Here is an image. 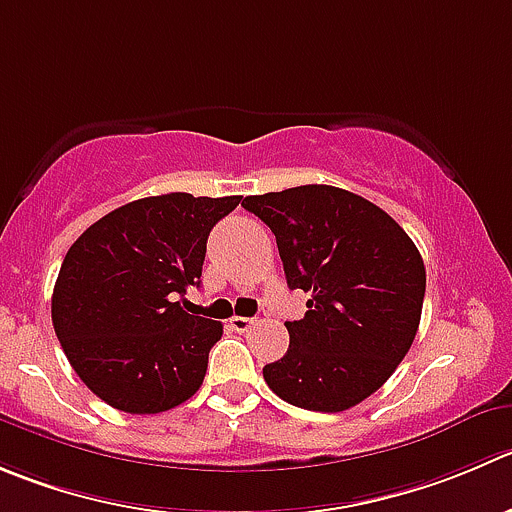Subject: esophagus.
Returning a JSON list of instances; mask_svg holds the SVG:
<instances>
[{
    "mask_svg": "<svg viewBox=\"0 0 512 512\" xmlns=\"http://www.w3.org/2000/svg\"><path fill=\"white\" fill-rule=\"evenodd\" d=\"M252 325H255V320H252V317H240V315H235L230 320V327L232 330H237V332H247V330H252Z\"/></svg>",
    "mask_w": 512,
    "mask_h": 512,
    "instance_id": "34e87169",
    "label": "esophagus"
}]
</instances>
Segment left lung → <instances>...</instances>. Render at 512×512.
<instances>
[{"mask_svg":"<svg viewBox=\"0 0 512 512\" xmlns=\"http://www.w3.org/2000/svg\"><path fill=\"white\" fill-rule=\"evenodd\" d=\"M242 207L275 232L290 290L310 292L290 347L262 367L272 393L342 413L382 388L420 325L425 265L385 210L330 185L252 195Z\"/></svg>","mask_w":512,"mask_h":512,"instance_id":"1","label":"left lung"}]
</instances>
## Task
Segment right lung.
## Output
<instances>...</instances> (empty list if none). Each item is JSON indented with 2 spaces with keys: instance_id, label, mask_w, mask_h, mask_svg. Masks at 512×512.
I'll return each mask as SVG.
<instances>
[{
  "instance_id": "add662e5",
  "label": "right lung",
  "mask_w": 512,
  "mask_h": 512,
  "mask_svg": "<svg viewBox=\"0 0 512 512\" xmlns=\"http://www.w3.org/2000/svg\"><path fill=\"white\" fill-rule=\"evenodd\" d=\"M242 197H142L94 222L64 255L52 322L69 365L112 408L155 415L200 390L222 325L177 297L200 285L210 230Z\"/></svg>"
}]
</instances>
